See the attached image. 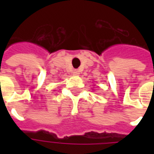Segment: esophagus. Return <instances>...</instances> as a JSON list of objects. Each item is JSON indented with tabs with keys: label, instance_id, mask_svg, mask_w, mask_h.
I'll return each mask as SVG.
<instances>
[{
	"label": "esophagus",
	"instance_id": "34e87169",
	"mask_svg": "<svg viewBox=\"0 0 154 154\" xmlns=\"http://www.w3.org/2000/svg\"><path fill=\"white\" fill-rule=\"evenodd\" d=\"M73 74H74V75H76V76L79 75V71H78V70H74Z\"/></svg>",
	"mask_w": 154,
	"mask_h": 154
}]
</instances>
